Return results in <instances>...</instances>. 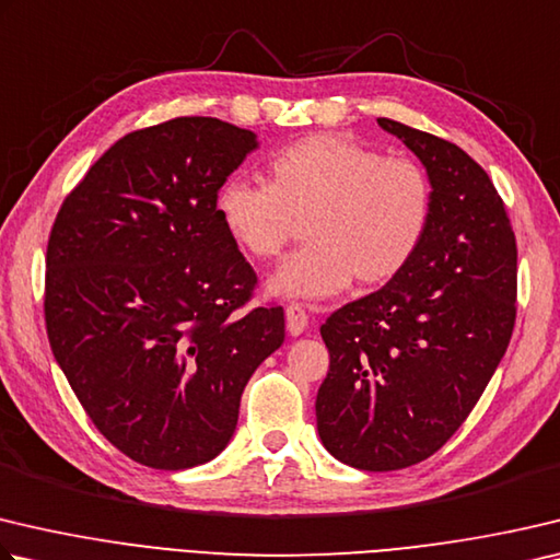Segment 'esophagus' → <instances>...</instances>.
Listing matches in <instances>:
<instances>
[{
	"label": "esophagus",
	"mask_w": 560,
	"mask_h": 560,
	"mask_svg": "<svg viewBox=\"0 0 560 560\" xmlns=\"http://www.w3.org/2000/svg\"><path fill=\"white\" fill-rule=\"evenodd\" d=\"M306 328H308L306 308H303L301 303H289V306H287V330H289V335L296 338V335H301Z\"/></svg>",
	"instance_id": "34e87169"
}]
</instances>
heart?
Segmentation results:
<instances>
[{"label":"heart","instance_id":"heart-1","mask_svg":"<svg viewBox=\"0 0 560 560\" xmlns=\"http://www.w3.org/2000/svg\"><path fill=\"white\" fill-rule=\"evenodd\" d=\"M269 183L230 178L215 196L225 235L269 261L306 222L308 245L281 264L269 291L283 299L382 287L409 267L431 225L433 188L411 159L384 156L345 135H313L273 154Z\"/></svg>","mask_w":560,"mask_h":560}]
</instances>
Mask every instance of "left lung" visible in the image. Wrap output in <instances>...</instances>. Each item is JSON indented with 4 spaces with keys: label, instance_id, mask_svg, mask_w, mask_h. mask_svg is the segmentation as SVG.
Masks as SVG:
<instances>
[{
    "label": "left lung",
    "instance_id": "obj_1",
    "mask_svg": "<svg viewBox=\"0 0 560 560\" xmlns=\"http://www.w3.org/2000/svg\"><path fill=\"white\" fill-rule=\"evenodd\" d=\"M377 125L423 164L431 225L399 277L320 325L330 370L315 421L332 457L386 472L443 448L492 380L516 318V240L500 192L460 147Z\"/></svg>",
    "mask_w": 560,
    "mask_h": 560
}]
</instances>
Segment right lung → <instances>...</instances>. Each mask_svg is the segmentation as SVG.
I'll list each match as a JSON object with an SVG mask.
<instances>
[{
	"mask_svg": "<svg viewBox=\"0 0 560 560\" xmlns=\"http://www.w3.org/2000/svg\"><path fill=\"white\" fill-rule=\"evenodd\" d=\"M257 135L176 117L121 137L60 206L46 252L54 358L97 431L156 470L225 451L283 308L242 311L257 273L215 215Z\"/></svg>",
	"mask_w": 560,
	"mask_h": 560,
	"instance_id": "right-lung-1",
	"label": "right lung"
}]
</instances>
